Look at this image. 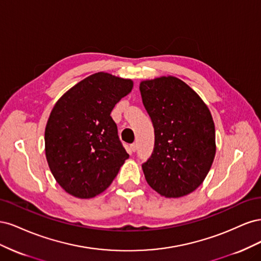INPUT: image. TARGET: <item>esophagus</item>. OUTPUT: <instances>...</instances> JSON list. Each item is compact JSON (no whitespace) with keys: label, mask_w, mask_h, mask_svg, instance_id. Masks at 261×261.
Here are the masks:
<instances>
[{"label":"esophagus","mask_w":261,"mask_h":261,"mask_svg":"<svg viewBox=\"0 0 261 261\" xmlns=\"http://www.w3.org/2000/svg\"><path fill=\"white\" fill-rule=\"evenodd\" d=\"M129 148H130V150L133 152H135L136 151V144H132V145H129Z\"/></svg>","instance_id":"obj_1"}]
</instances>
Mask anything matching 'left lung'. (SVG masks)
I'll use <instances>...</instances> for the list:
<instances>
[{
	"label": "left lung",
	"mask_w": 261,
	"mask_h": 261,
	"mask_svg": "<svg viewBox=\"0 0 261 261\" xmlns=\"http://www.w3.org/2000/svg\"><path fill=\"white\" fill-rule=\"evenodd\" d=\"M154 128V148L143 171L147 183L167 198L191 194L206 178L216 155V129L206 103L173 76L140 83Z\"/></svg>",
	"instance_id": "left-lung-1"
}]
</instances>
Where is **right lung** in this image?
Here are the masks:
<instances>
[{
  "mask_svg": "<svg viewBox=\"0 0 261 261\" xmlns=\"http://www.w3.org/2000/svg\"><path fill=\"white\" fill-rule=\"evenodd\" d=\"M132 89L130 80L100 72L72 87L52 109L45 156L55 180L69 195L87 199L105 192L128 159L110 114Z\"/></svg>",
  "mask_w": 261,
  "mask_h": 261,
  "instance_id": "1",
  "label": "right lung"
}]
</instances>
